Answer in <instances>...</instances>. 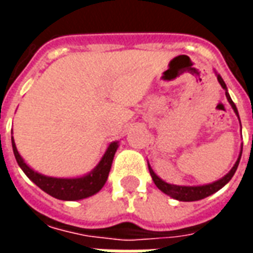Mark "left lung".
I'll use <instances>...</instances> for the list:
<instances>
[{
    "mask_svg": "<svg viewBox=\"0 0 253 253\" xmlns=\"http://www.w3.org/2000/svg\"><path fill=\"white\" fill-rule=\"evenodd\" d=\"M217 80L218 83L221 84V86L225 89V94H226V99L232 105V108L236 112V115L239 116V112H237V108H236V104H234L232 99H230V96L228 93V89H226V85L223 83L222 77L217 74ZM240 119V118H239ZM241 153L243 152H240V156L237 161H236V164L233 165V168L229 170V173L223 176L222 179H219V180L214 181L211 184H206V186H195V187H190V186H173V184H168V183H165L160 179L159 176L156 175L153 172V169L150 168V165H149V172H150V175H152V179H153L154 184L157 186L159 190H161L164 194L167 195L172 196L173 199H177V201H183V202H194V201H199V199H203V198H206V196L211 195L214 192H217L218 190H221L226 183H228L232 177H233L234 172L237 169V167H239L240 159H241Z\"/></svg>",
    "mask_w": 253,
    "mask_h": 253,
    "instance_id": "obj_1",
    "label": "left lung"
}]
</instances>
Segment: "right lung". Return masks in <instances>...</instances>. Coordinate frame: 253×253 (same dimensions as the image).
<instances>
[{
	"label": "right lung",
	"mask_w": 253,
	"mask_h": 253,
	"mask_svg": "<svg viewBox=\"0 0 253 253\" xmlns=\"http://www.w3.org/2000/svg\"><path fill=\"white\" fill-rule=\"evenodd\" d=\"M118 146H119L118 142L110 143L103 159L100 160L97 167L88 175L83 176V177H76V179H61V177H50V176L41 175L34 169H31L24 163V160L21 159V156L14 145L13 137H12V148H13L14 157L23 172L39 188L47 192L48 195L61 199V201H80V199L88 198V196H92L96 192H99L108 179L112 160H114Z\"/></svg>",
	"instance_id": "1"
}]
</instances>
